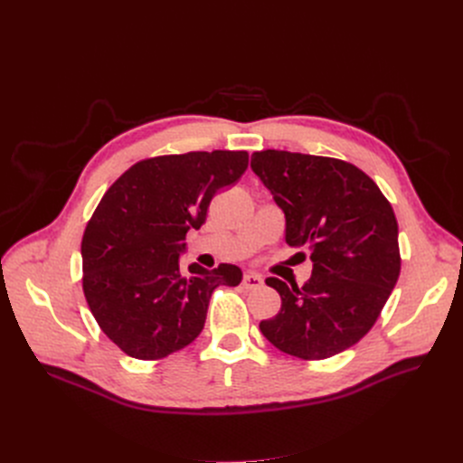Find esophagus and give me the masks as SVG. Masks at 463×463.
Masks as SVG:
<instances>
[{
  "instance_id": "34e87169",
  "label": "esophagus",
  "mask_w": 463,
  "mask_h": 463,
  "mask_svg": "<svg viewBox=\"0 0 463 463\" xmlns=\"http://www.w3.org/2000/svg\"><path fill=\"white\" fill-rule=\"evenodd\" d=\"M241 285H244V288H248V290L259 288V287H262V278L259 274H246L244 279H241Z\"/></svg>"
}]
</instances>
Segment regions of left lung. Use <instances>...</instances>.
Here are the masks:
<instances>
[{
    "label": "left lung",
    "instance_id": "left-lung-1",
    "mask_svg": "<svg viewBox=\"0 0 463 463\" xmlns=\"http://www.w3.org/2000/svg\"><path fill=\"white\" fill-rule=\"evenodd\" d=\"M251 168L285 213V241L307 250L313 262L302 287L266 279L281 309L260 321L262 335L304 360L353 347L372 330L400 278L391 203L366 173L334 157L264 150L251 156Z\"/></svg>",
    "mask_w": 463,
    "mask_h": 463
}]
</instances>
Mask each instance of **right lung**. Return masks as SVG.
<instances>
[{"label":"right lung","mask_w":463,"mask_h":463,"mask_svg":"<svg viewBox=\"0 0 463 463\" xmlns=\"http://www.w3.org/2000/svg\"><path fill=\"white\" fill-rule=\"evenodd\" d=\"M248 152H189L135 163L103 194L82 236V288L97 325L126 354L159 360L197 337L212 293L241 270L180 269L189 229H201L213 194L236 184Z\"/></svg>","instance_id":"1"}]
</instances>
